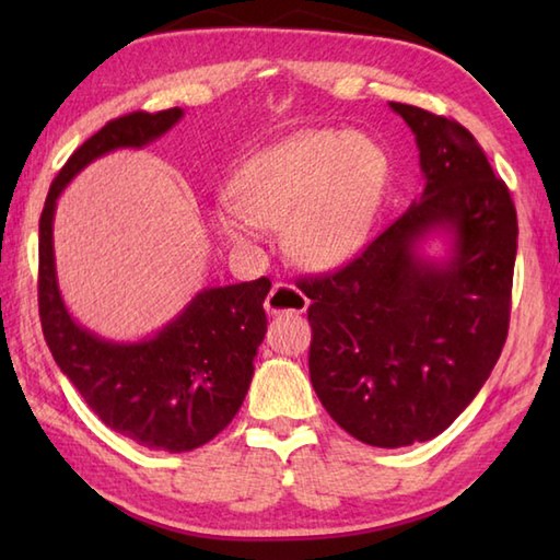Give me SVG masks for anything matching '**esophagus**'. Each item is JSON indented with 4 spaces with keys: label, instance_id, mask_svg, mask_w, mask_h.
Wrapping results in <instances>:
<instances>
[{
    "label": "esophagus",
    "instance_id": "obj_1",
    "mask_svg": "<svg viewBox=\"0 0 560 560\" xmlns=\"http://www.w3.org/2000/svg\"><path fill=\"white\" fill-rule=\"evenodd\" d=\"M307 301L305 293L299 291L293 287V283H273L267 301H265V307L269 315H281V313H303L307 307Z\"/></svg>",
    "mask_w": 560,
    "mask_h": 560
}]
</instances>
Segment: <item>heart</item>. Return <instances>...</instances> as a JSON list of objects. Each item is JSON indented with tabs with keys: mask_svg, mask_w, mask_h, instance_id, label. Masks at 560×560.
Segmentation results:
<instances>
[{
	"mask_svg": "<svg viewBox=\"0 0 560 560\" xmlns=\"http://www.w3.org/2000/svg\"><path fill=\"white\" fill-rule=\"evenodd\" d=\"M389 183L387 151L365 135L307 129L255 153L229 187L221 231L249 241L257 225L283 221L289 253L331 269L365 245Z\"/></svg>",
	"mask_w": 560,
	"mask_h": 560,
	"instance_id": "heart-1",
	"label": "heart"
}]
</instances>
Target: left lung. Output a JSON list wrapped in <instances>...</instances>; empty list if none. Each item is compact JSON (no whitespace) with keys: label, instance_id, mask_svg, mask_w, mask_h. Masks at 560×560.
Segmentation results:
<instances>
[{"label":"left lung","instance_id":"left-lung-1","mask_svg":"<svg viewBox=\"0 0 560 560\" xmlns=\"http://www.w3.org/2000/svg\"><path fill=\"white\" fill-rule=\"evenodd\" d=\"M416 135L419 201L337 271L301 279L311 299V383L343 431L373 447L440 435L469 407L503 351L517 213L467 127L389 103ZM453 235V257L415 245Z\"/></svg>","mask_w":560,"mask_h":560}]
</instances>
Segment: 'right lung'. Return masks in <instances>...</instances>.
<instances>
[{"label": "right lung", "mask_w": 560, "mask_h": 560, "mask_svg": "<svg viewBox=\"0 0 560 560\" xmlns=\"http://www.w3.org/2000/svg\"><path fill=\"white\" fill-rule=\"evenodd\" d=\"M183 110L129 113L101 127L71 153L40 213L38 307L52 359L98 419L149 450L189 452L217 438L241 409L265 339L267 277L199 291L151 339L115 343L79 327L57 287L52 217L57 197L91 161L141 149L180 120Z\"/></svg>", "instance_id": "1"}]
</instances>
